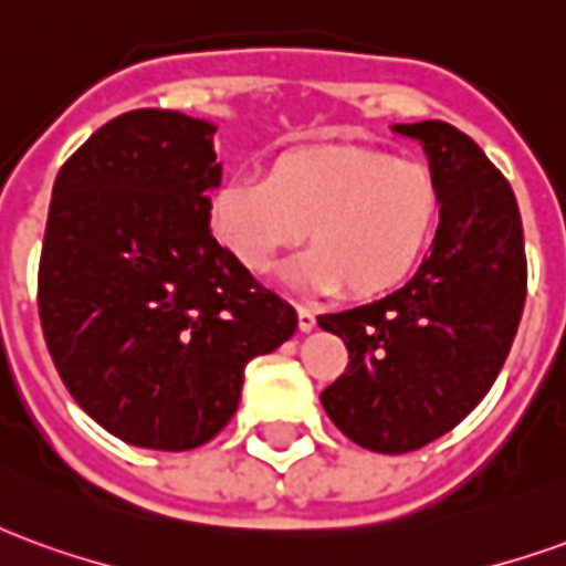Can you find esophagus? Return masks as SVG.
Instances as JSON below:
<instances>
[{"mask_svg": "<svg viewBox=\"0 0 566 566\" xmlns=\"http://www.w3.org/2000/svg\"><path fill=\"white\" fill-rule=\"evenodd\" d=\"M315 324H318V321H315V312H312V308L296 306V327H300V331L303 333L315 331Z\"/></svg>", "mask_w": 566, "mask_h": 566, "instance_id": "1", "label": "esophagus"}]
</instances>
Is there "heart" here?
I'll use <instances>...</instances> for the list:
<instances>
[{
  "mask_svg": "<svg viewBox=\"0 0 566 566\" xmlns=\"http://www.w3.org/2000/svg\"><path fill=\"white\" fill-rule=\"evenodd\" d=\"M442 214L437 175L373 148H294L266 178L235 175L214 187V239L254 275H270L306 239L287 279L303 291L391 294L412 279Z\"/></svg>",
  "mask_w": 566,
  "mask_h": 566,
  "instance_id": "1",
  "label": "heart"
}]
</instances>
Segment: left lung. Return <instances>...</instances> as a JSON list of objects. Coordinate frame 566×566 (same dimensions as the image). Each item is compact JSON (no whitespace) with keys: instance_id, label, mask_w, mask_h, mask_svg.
<instances>
[{"instance_id":"obj_1","label":"left lung","mask_w":566,"mask_h":566,"mask_svg":"<svg viewBox=\"0 0 566 566\" xmlns=\"http://www.w3.org/2000/svg\"><path fill=\"white\" fill-rule=\"evenodd\" d=\"M394 133L421 142L437 175L433 251L400 291L318 318L348 348L345 373L321 394L324 412L381 454L421 449L473 412L510 355L527 296L510 181L451 124H397Z\"/></svg>"}]
</instances>
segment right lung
<instances>
[{"label":"right lung","instance_id":"right-lung-1","mask_svg":"<svg viewBox=\"0 0 566 566\" xmlns=\"http://www.w3.org/2000/svg\"><path fill=\"white\" fill-rule=\"evenodd\" d=\"M214 127L139 108L93 133L56 175L39 315L60 379L129 446L197 449L233 418L251 357L296 312L209 227Z\"/></svg>","mask_w":566,"mask_h":566}]
</instances>
